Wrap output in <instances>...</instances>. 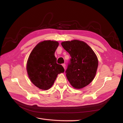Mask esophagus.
Here are the masks:
<instances>
[{
    "instance_id": "1",
    "label": "esophagus",
    "mask_w": 123,
    "mask_h": 123,
    "mask_svg": "<svg viewBox=\"0 0 123 123\" xmlns=\"http://www.w3.org/2000/svg\"><path fill=\"white\" fill-rule=\"evenodd\" d=\"M62 65L63 66V67H64V68L65 69H66V65L65 64H62Z\"/></svg>"
}]
</instances>
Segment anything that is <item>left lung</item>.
Returning <instances> with one entry per match:
<instances>
[{
    "label": "left lung",
    "instance_id": "left-lung-1",
    "mask_svg": "<svg viewBox=\"0 0 123 123\" xmlns=\"http://www.w3.org/2000/svg\"><path fill=\"white\" fill-rule=\"evenodd\" d=\"M71 56L66 71L72 86L77 89L87 86L93 80L98 67V59L90 47L83 41L73 40L61 43Z\"/></svg>",
    "mask_w": 123,
    "mask_h": 123
}]
</instances>
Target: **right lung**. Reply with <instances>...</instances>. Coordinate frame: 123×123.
<instances>
[{
	"mask_svg": "<svg viewBox=\"0 0 123 123\" xmlns=\"http://www.w3.org/2000/svg\"><path fill=\"white\" fill-rule=\"evenodd\" d=\"M59 45L56 41L44 40L34 47L30 54L27 71L31 82L40 89L47 90L53 85L64 69L56 62L54 53Z\"/></svg>",
	"mask_w": 123,
	"mask_h": 123,
	"instance_id": "add662e5",
	"label": "right lung"
}]
</instances>
